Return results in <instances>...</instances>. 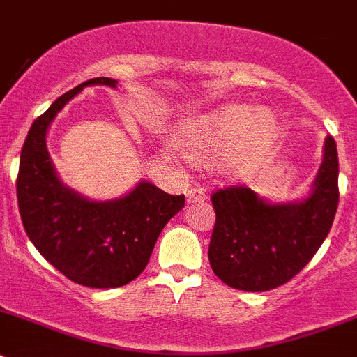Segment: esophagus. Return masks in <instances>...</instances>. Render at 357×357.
I'll list each match as a JSON object with an SVG mask.
<instances>
[{
	"instance_id": "esophagus-1",
	"label": "esophagus",
	"mask_w": 357,
	"mask_h": 357,
	"mask_svg": "<svg viewBox=\"0 0 357 357\" xmlns=\"http://www.w3.org/2000/svg\"><path fill=\"white\" fill-rule=\"evenodd\" d=\"M206 199V190L200 188V186H193V188H190L188 193H186V200H188L190 204H200Z\"/></svg>"
}]
</instances>
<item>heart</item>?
I'll list each match as a JSON object with an SVG mask.
<instances>
[{
    "label": "heart",
    "mask_w": 357,
    "mask_h": 357,
    "mask_svg": "<svg viewBox=\"0 0 357 357\" xmlns=\"http://www.w3.org/2000/svg\"><path fill=\"white\" fill-rule=\"evenodd\" d=\"M279 136V122L268 109L228 105L186 123L183 150L192 162L211 165L227 157L238 176L255 171Z\"/></svg>",
    "instance_id": "heart-1"
}]
</instances>
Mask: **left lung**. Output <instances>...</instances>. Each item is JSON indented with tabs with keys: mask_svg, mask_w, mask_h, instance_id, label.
Instances as JSON below:
<instances>
[{
	"mask_svg": "<svg viewBox=\"0 0 357 357\" xmlns=\"http://www.w3.org/2000/svg\"><path fill=\"white\" fill-rule=\"evenodd\" d=\"M338 155L328 137L314 192L300 204H266L244 185L211 193L214 221L209 263L227 286L268 291L291 281L312 259L338 207Z\"/></svg>",
	"mask_w": 357,
	"mask_h": 357,
	"instance_id": "8db88e82",
	"label": "left lung"
}]
</instances>
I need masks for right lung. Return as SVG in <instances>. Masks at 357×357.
Returning <instances> with one entry per match:
<instances>
[{
  "instance_id": "1",
  "label": "right lung",
  "mask_w": 357,
  "mask_h": 357,
  "mask_svg": "<svg viewBox=\"0 0 357 357\" xmlns=\"http://www.w3.org/2000/svg\"><path fill=\"white\" fill-rule=\"evenodd\" d=\"M96 83L115 86L116 79L79 83L33 122L20 151L17 202L27 237L48 263L76 284L106 289L129 284L146 268L162 228L185 207V195L143 181L123 199L91 202L59 181L47 129L69 99Z\"/></svg>"
}]
</instances>
